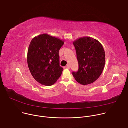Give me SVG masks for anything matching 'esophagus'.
I'll return each instance as SVG.
<instances>
[{
    "mask_svg": "<svg viewBox=\"0 0 128 128\" xmlns=\"http://www.w3.org/2000/svg\"><path fill=\"white\" fill-rule=\"evenodd\" d=\"M64 68H67V69H70V66H69V65H67V66H65L64 67Z\"/></svg>",
    "mask_w": 128,
    "mask_h": 128,
    "instance_id": "esophagus-1",
    "label": "esophagus"
}]
</instances>
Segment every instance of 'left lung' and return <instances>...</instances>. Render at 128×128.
<instances>
[{
	"label": "left lung",
	"instance_id": "1",
	"mask_svg": "<svg viewBox=\"0 0 128 128\" xmlns=\"http://www.w3.org/2000/svg\"><path fill=\"white\" fill-rule=\"evenodd\" d=\"M78 63V71L73 72L75 80L82 85L94 82L101 74L105 63V54L102 44L89 36L73 42Z\"/></svg>",
	"mask_w": 128,
	"mask_h": 128
}]
</instances>
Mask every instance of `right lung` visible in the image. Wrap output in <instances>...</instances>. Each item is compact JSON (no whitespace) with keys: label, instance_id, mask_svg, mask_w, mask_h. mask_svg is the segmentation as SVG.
<instances>
[{"label":"right lung","instance_id":"1","mask_svg":"<svg viewBox=\"0 0 128 128\" xmlns=\"http://www.w3.org/2000/svg\"><path fill=\"white\" fill-rule=\"evenodd\" d=\"M64 40L47 33L35 36L27 52V63L33 78L40 84L52 86L61 76L59 51Z\"/></svg>","mask_w":128,"mask_h":128}]
</instances>
